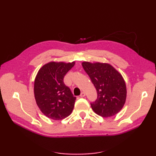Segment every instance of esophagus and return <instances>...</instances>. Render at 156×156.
<instances>
[{
	"label": "esophagus",
	"instance_id": "esophagus-1",
	"mask_svg": "<svg viewBox=\"0 0 156 156\" xmlns=\"http://www.w3.org/2000/svg\"><path fill=\"white\" fill-rule=\"evenodd\" d=\"M85 95H86V94H85L84 92H81L80 97H85Z\"/></svg>",
	"mask_w": 156,
	"mask_h": 156
}]
</instances>
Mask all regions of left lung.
Returning <instances> with one entry per match:
<instances>
[{"label": "left lung", "instance_id": "1", "mask_svg": "<svg viewBox=\"0 0 156 156\" xmlns=\"http://www.w3.org/2000/svg\"><path fill=\"white\" fill-rule=\"evenodd\" d=\"M82 65L97 91V100L90 103L92 110L103 117L118 113L127 97L126 84L121 74L106 63L84 62Z\"/></svg>", "mask_w": 156, "mask_h": 156}]
</instances>
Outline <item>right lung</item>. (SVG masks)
I'll use <instances>...</instances> for the list:
<instances>
[{"label":"right lung","mask_w":156,"mask_h":156,"mask_svg":"<svg viewBox=\"0 0 156 156\" xmlns=\"http://www.w3.org/2000/svg\"><path fill=\"white\" fill-rule=\"evenodd\" d=\"M75 64L51 62L39 69L34 82L38 107L46 117L62 120L72 113L76 98L64 83V78Z\"/></svg>","instance_id":"obj_1"}]
</instances>
